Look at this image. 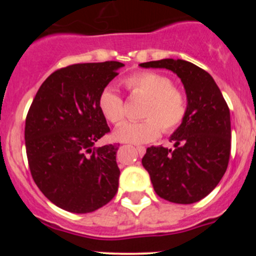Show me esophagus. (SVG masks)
Listing matches in <instances>:
<instances>
[{"label":"esophagus","instance_id":"obj_1","mask_svg":"<svg viewBox=\"0 0 256 256\" xmlns=\"http://www.w3.org/2000/svg\"><path fill=\"white\" fill-rule=\"evenodd\" d=\"M136 149H137V152H138V154L140 155V156H142V155H144L146 154V146H136Z\"/></svg>","mask_w":256,"mask_h":256}]
</instances>
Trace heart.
I'll return each instance as SVG.
<instances>
[{
	"label": "heart",
	"instance_id": "b5f03b06",
	"mask_svg": "<svg viewBox=\"0 0 256 256\" xmlns=\"http://www.w3.org/2000/svg\"><path fill=\"white\" fill-rule=\"evenodd\" d=\"M125 88L134 98H146L142 118L138 122H126L113 132V137L122 143L142 144L155 140L161 131L172 132L184 122L188 104L184 94L173 86L172 80L156 72H136L126 77ZM98 108L112 124H119L125 118L122 98L112 88H104L98 96Z\"/></svg>",
	"mask_w": 256,
	"mask_h": 256
}]
</instances>
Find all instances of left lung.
Segmentation results:
<instances>
[{
    "mask_svg": "<svg viewBox=\"0 0 256 256\" xmlns=\"http://www.w3.org/2000/svg\"><path fill=\"white\" fill-rule=\"evenodd\" d=\"M140 67L171 70L180 78L188 98L184 122L172 134L174 150L150 146L142 165L155 192L173 204H189L218 185L231 150L230 110L212 76L189 61L164 58Z\"/></svg>",
    "mask_w": 256,
    "mask_h": 256,
    "instance_id": "left-lung-1",
    "label": "left lung"
}]
</instances>
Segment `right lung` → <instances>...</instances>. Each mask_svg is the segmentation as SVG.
Listing matches in <instances>:
<instances>
[{
  "mask_svg": "<svg viewBox=\"0 0 256 256\" xmlns=\"http://www.w3.org/2000/svg\"><path fill=\"white\" fill-rule=\"evenodd\" d=\"M124 66L118 61L76 64L52 72L30 106L25 146L32 178L49 201L90 213L118 192V146L95 143L110 132L98 96Z\"/></svg>",
  "mask_w": 256,
  "mask_h": 256,
  "instance_id": "add662e5",
  "label": "right lung"
}]
</instances>
